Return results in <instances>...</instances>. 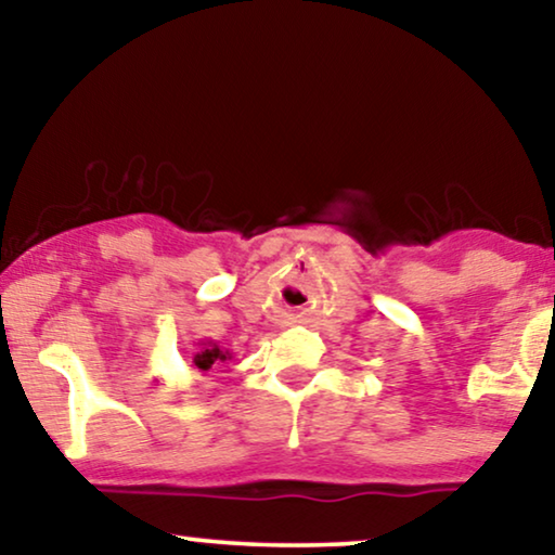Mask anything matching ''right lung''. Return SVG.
<instances>
[{"instance_id": "1", "label": "right lung", "mask_w": 555, "mask_h": 555, "mask_svg": "<svg viewBox=\"0 0 555 555\" xmlns=\"http://www.w3.org/2000/svg\"><path fill=\"white\" fill-rule=\"evenodd\" d=\"M230 359H232V353L227 351V348L217 346L215 340H199V344L194 346V353H192L194 369H199V371H209L215 363L230 361Z\"/></svg>"}]
</instances>
